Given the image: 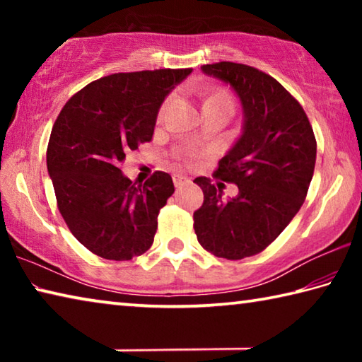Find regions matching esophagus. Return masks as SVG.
Listing matches in <instances>:
<instances>
[{"label": "esophagus", "mask_w": 362, "mask_h": 362, "mask_svg": "<svg viewBox=\"0 0 362 362\" xmlns=\"http://www.w3.org/2000/svg\"><path fill=\"white\" fill-rule=\"evenodd\" d=\"M173 180H174V185H175L177 188H180L182 185H185V183L189 182L188 177L180 175V174H174V175H173Z\"/></svg>", "instance_id": "34e87169"}]
</instances>
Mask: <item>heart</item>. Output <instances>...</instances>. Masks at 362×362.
<instances>
[{
    "label": "heart",
    "mask_w": 362,
    "mask_h": 362,
    "mask_svg": "<svg viewBox=\"0 0 362 362\" xmlns=\"http://www.w3.org/2000/svg\"><path fill=\"white\" fill-rule=\"evenodd\" d=\"M170 103H173V95L168 97V99L163 102V105L159 107L158 121L166 119ZM206 108H226V110H230V112L233 113V112H235V100H233L231 94L226 89H217V90H214V93L209 97H207ZM187 156L192 158L193 153H188Z\"/></svg>",
    "instance_id": "1"
}]
</instances>
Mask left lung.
<instances>
[{"label":"left lung","instance_id":"1","mask_svg":"<svg viewBox=\"0 0 362 362\" xmlns=\"http://www.w3.org/2000/svg\"><path fill=\"white\" fill-rule=\"evenodd\" d=\"M201 70L236 90L244 129L214 173L240 193L223 201V183L194 179L204 203L193 214V226L207 252L240 260L265 250L302 207L315 173L316 139L298 100L265 71L235 62Z\"/></svg>","mask_w":362,"mask_h":362}]
</instances>
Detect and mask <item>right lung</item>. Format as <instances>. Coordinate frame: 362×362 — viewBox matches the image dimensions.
<instances>
[{
    "mask_svg": "<svg viewBox=\"0 0 362 362\" xmlns=\"http://www.w3.org/2000/svg\"><path fill=\"white\" fill-rule=\"evenodd\" d=\"M193 69L115 73L65 103L47 145L57 207L73 236L107 260H131L151 247L173 177L156 170L144 185L122 175L126 153L150 142L156 115Z\"/></svg>",
    "mask_w": 362,
    "mask_h": 362,
    "instance_id": "1",
    "label": "right lung"
}]
</instances>
